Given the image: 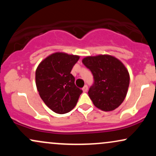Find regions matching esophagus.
I'll return each instance as SVG.
<instances>
[{
	"mask_svg": "<svg viewBox=\"0 0 156 156\" xmlns=\"http://www.w3.org/2000/svg\"><path fill=\"white\" fill-rule=\"evenodd\" d=\"M83 92H87V90H88V87H87V85H85L84 86V87H83Z\"/></svg>",
	"mask_w": 156,
	"mask_h": 156,
	"instance_id": "1",
	"label": "esophagus"
}]
</instances>
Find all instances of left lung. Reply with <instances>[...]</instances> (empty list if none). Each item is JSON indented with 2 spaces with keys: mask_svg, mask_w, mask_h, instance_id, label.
I'll return each instance as SVG.
<instances>
[{
  "mask_svg": "<svg viewBox=\"0 0 156 156\" xmlns=\"http://www.w3.org/2000/svg\"><path fill=\"white\" fill-rule=\"evenodd\" d=\"M82 62L94 76V83L88 92L93 104L104 112L118 108L130 83L129 73L122 62L110 55L87 56Z\"/></svg>",
  "mask_w": 156,
  "mask_h": 156,
  "instance_id": "8db88e82",
  "label": "left lung"
}]
</instances>
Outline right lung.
I'll list each match as a JSON object with an SVG mask.
<instances>
[{
  "label": "right lung",
  "instance_id": "obj_1",
  "mask_svg": "<svg viewBox=\"0 0 156 156\" xmlns=\"http://www.w3.org/2000/svg\"><path fill=\"white\" fill-rule=\"evenodd\" d=\"M79 58V55L57 52L42 60L37 68L36 85L39 96L57 114L70 112L83 92L76 86L70 73Z\"/></svg>",
  "mask_w": 156,
  "mask_h": 156
}]
</instances>
